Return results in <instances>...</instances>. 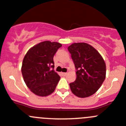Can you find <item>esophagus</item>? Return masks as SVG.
<instances>
[{
  "label": "esophagus",
  "instance_id": "34e87169",
  "mask_svg": "<svg viewBox=\"0 0 126 126\" xmlns=\"http://www.w3.org/2000/svg\"><path fill=\"white\" fill-rule=\"evenodd\" d=\"M61 74H62V76H65L67 75V73H61Z\"/></svg>",
  "mask_w": 126,
  "mask_h": 126
}]
</instances>
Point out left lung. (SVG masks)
<instances>
[{
    "label": "left lung",
    "mask_w": 126,
    "mask_h": 126,
    "mask_svg": "<svg viewBox=\"0 0 126 126\" xmlns=\"http://www.w3.org/2000/svg\"><path fill=\"white\" fill-rule=\"evenodd\" d=\"M68 50L76 68V79L69 84L71 92L79 98L96 93L106 77V64L93 47L86 43H74Z\"/></svg>",
    "instance_id": "8db88e82"
}]
</instances>
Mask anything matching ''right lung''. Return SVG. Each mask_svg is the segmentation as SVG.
Segmentation results:
<instances>
[{
	"label": "right lung",
	"instance_id": "add662e5",
	"mask_svg": "<svg viewBox=\"0 0 126 126\" xmlns=\"http://www.w3.org/2000/svg\"><path fill=\"white\" fill-rule=\"evenodd\" d=\"M61 47L62 44L58 42L44 41L30 48L26 53L22 75L28 88L34 94L47 96L55 90L61 77L53 70V58Z\"/></svg>",
	"mask_w": 126,
	"mask_h": 126
}]
</instances>
